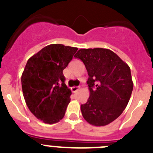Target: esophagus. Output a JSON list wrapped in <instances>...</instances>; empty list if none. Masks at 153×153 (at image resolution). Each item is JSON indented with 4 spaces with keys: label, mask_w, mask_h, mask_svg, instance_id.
I'll use <instances>...</instances> for the list:
<instances>
[{
    "label": "esophagus",
    "mask_w": 153,
    "mask_h": 153,
    "mask_svg": "<svg viewBox=\"0 0 153 153\" xmlns=\"http://www.w3.org/2000/svg\"><path fill=\"white\" fill-rule=\"evenodd\" d=\"M79 86H73L72 88H71V90H72L73 93H76V92L79 90Z\"/></svg>",
    "instance_id": "34e87169"
}]
</instances>
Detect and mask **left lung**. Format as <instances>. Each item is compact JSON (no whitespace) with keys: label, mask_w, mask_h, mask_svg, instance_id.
Returning <instances> with one entry per match:
<instances>
[{"label":"left lung","mask_w":153,"mask_h":153,"mask_svg":"<svg viewBox=\"0 0 153 153\" xmlns=\"http://www.w3.org/2000/svg\"><path fill=\"white\" fill-rule=\"evenodd\" d=\"M75 57L86 67L90 97L80 106L86 122L106 126L122 114L133 89L130 68L114 52L104 48L80 49Z\"/></svg>","instance_id":"obj_1"}]
</instances>
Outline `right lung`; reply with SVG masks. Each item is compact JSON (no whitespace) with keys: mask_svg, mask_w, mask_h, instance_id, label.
<instances>
[{"mask_svg":"<svg viewBox=\"0 0 153 153\" xmlns=\"http://www.w3.org/2000/svg\"><path fill=\"white\" fill-rule=\"evenodd\" d=\"M77 50L51 44L27 62L21 76L23 95L30 111L45 123H56L64 117L72 93L65 84L63 70Z\"/></svg>","mask_w":153,"mask_h":153,"instance_id":"right-lung-1","label":"right lung"}]
</instances>
